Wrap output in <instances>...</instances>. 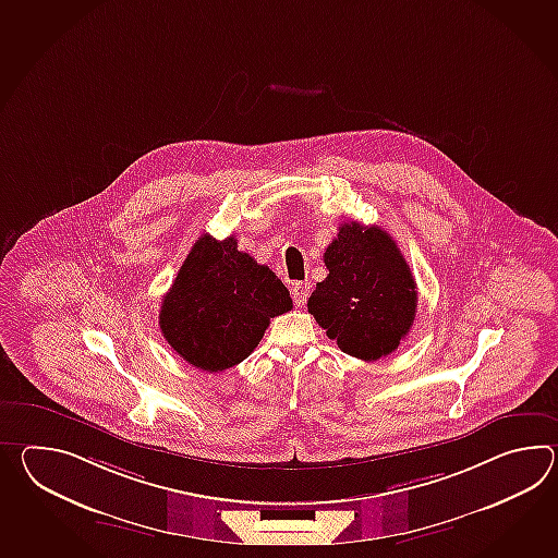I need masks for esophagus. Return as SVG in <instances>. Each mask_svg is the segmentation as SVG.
Here are the masks:
<instances>
[{"mask_svg": "<svg viewBox=\"0 0 558 558\" xmlns=\"http://www.w3.org/2000/svg\"><path fill=\"white\" fill-rule=\"evenodd\" d=\"M308 282H294V284H292V298H294V304H296L298 308H302V306L306 304V298H308Z\"/></svg>", "mask_w": 558, "mask_h": 558, "instance_id": "1", "label": "esophagus"}]
</instances>
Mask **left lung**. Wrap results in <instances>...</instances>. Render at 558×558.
I'll return each mask as SVG.
<instances>
[{"label": "left lung", "mask_w": 558, "mask_h": 558, "mask_svg": "<svg viewBox=\"0 0 558 558\" xmlns=\"http://www.w3.org/2000/svg\"><path fill=\"white\" fill-rule=\"evenodd\" d=\"M328 276L308 312L350 356L378 360L397 350L416 316V282L392 235L378 226L342 223L324 252Z\"/></svg>", "instance_id": "1"}]
</instances>
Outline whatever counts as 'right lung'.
Masks as SVG:
<instances>
[{
	"mask_svg": "<svg viewBox=\"0 0 558 558\" xmlns=\"http://www.w3.org/2000/svg\"><path fill=\"white\" fill-rule=\"evenodd\" d=\"M288 310L282 280L240 252L234 235L204 234L161 300V335L187 364L222 372L248 359L270 318Z\"/></svg>",
	"mask_w": 558,
	"mask_h": 558,
	"instance_id": "obj_1",
	"label": "right lung"
}]
</instances>
